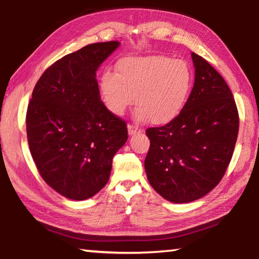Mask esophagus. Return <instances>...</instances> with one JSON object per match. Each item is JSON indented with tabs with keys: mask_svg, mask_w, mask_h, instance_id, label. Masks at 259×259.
<instances>
[{
	"mask_svg": "<svg viewBox=\"0 0 259 259\" xmlns=\"http://www.w3.org/2000/svg\"><path fill=\"white\" fill-rule=\"evenodd\" d=\"M128 133H129V135H135L137 133H142V129L138 128V126H136V125L128 124Z\"/></svg>",
	"mask_w": 259,
	"mask_h": 259,
	"instance_id": "34e87169",
	"label": "esophagus"
}]
</instances>
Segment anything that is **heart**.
I'll use <instances>...</instances> for the list:
<instances>
[{
  "label": "heart",
  "mask_w": 259,
  "mask_h": 259,
  "mask_svg": "<svg viewBox=\"0 0 259 259\" xmlns=\"http://www.w3.org/2000/svg\"><path fill=\"white\" fill-rule=\"evenodd\" d=\"M192 71L183 60L166 56L126 57L116 65V73L106 71L100 78V93L106 107L122 115L133 97L138 120L154 124L176 117L191 93Z\"/></svg>",
  "instance_id": "obj_1"
}]
</instances>
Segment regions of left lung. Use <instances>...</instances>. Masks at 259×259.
<instances>
[{
	"label": "left lung",
	"mask_w": 259,
	"mask_h": 259,
	"mask_svg": "<svg viewBox=\"0 0 259 259\" xmlns=\"http://www.w3.org/2000/svg\"><path fill=\"white\" fill-rule=\"evenodd\" d=\"M195 81L181 113L163 126L148 128L147 179L165 200L186 203L218 185L239 133L235 100L223 76L192 52Z\"/></svg>",
	"instance_id": "8db88e82"
}]
</instances>
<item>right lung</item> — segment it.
Returning a JSON list of instances; mask_svg holds the SVG:
<instances>
[{
    "mask_svg": "<svg viewBox=\"0 0 259 259\" xmlns=\"http://www.w3.org/2000/svg\"><path fill=\"white\" fill-rule=\"evenodd\" d=\"M120 46L99 42L64 56L34 87L26 113L30 154L48 185L65 198L85 200L106 185L126 123L100 100L96 71Z\"/></svg>",
    "mask_w": 259,
    "mask_h": 259,
    "instance_id": "obj_1",
    "label": "right lung"
}]
</instances>
